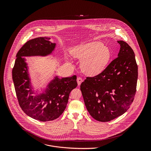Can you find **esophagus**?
<instances>
[{
    "mask_svg": "<svg viewBox=\"0 0 151 151\" xmlns=\"http://www.w3.org/2000/svg\"><path fill=\"white\" fill-rule=\"evenodd\" d=\"M77 81L78 85V86H80L81 83L82 81H83V79H82L81 77H78L77 79Z\"/></svg>",
    "mask_w": 151,
    "mask_h": 151,
    "instance_id": "esophagus-1",
    "label": "esophagus"
}]
</instances>
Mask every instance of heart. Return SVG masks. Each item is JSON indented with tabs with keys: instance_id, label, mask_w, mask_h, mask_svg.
Segmentation results:
<instances>
[{
	"instance_id": "1",
	"label": "heart",
	"mask_w": 151,
	"mask_h": 151,
	"mask_svg": "<svg viewBox=\"0 0 151 151\" xmlns=\"http://www.w3.org/2000/svg\"><path fill=\"white\" fill-rule=\"evenodd\" d=\"M72 54L83 60L81 64L83 71L91 76L103 71L111 58L110 49L100 42H92L78 46L73 49Z\"/></svg>"
}]
</instances>
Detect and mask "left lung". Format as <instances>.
<instances>
[{
	"instance_id": "8db88e82",
	"label": "left lung",
	"mask_w": 151,
	"mask_h": 151,
	"mask_svg": "<svg viewBox=\"0 0 151 151\" xmlns=\"http://www.w3.org/2000/svg\"><path fill=\"white\" fill-rule=\"evenodd\" d=\"M117 42L120 45L118 57L98 75L86 77L80 86L88 111L102 122L124 114L136 92L138 65L134 52L126 42Z\"/></svg>"
}]
</instances>
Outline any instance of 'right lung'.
<instances>
[{
    "label": "right lung",
    "instance_id": "1",
    "mask_svg": "<svg viewBox=\"0 0 151 151\" xmlns=\"http://www.w3.org/2000/svg\"><path fill=\"white\" fill-rule=\"evenodd\" d=\"M50 38L39 37L25 43L16 55L12 70V78L17 98L23 111L28 116L41 121L48 122L58 118L65 111L70 92L77 86V77L59 78L50 81L45 91L34 96L28 67L23 57L46 56L55 50L56 43Z\"/></svg>",
    "mask_w": 151,
    "mask_h": 151
}]
</instances>
